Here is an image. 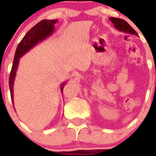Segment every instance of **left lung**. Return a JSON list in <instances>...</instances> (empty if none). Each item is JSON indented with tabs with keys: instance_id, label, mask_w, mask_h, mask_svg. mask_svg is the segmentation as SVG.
I'll return each instance as SVG.
<instances>
[{
	"instance_id": "left-lung-1",
	"label": "left lung",
	"mask_w": 156,
	"mask_h": 156,
	"mask_svg": "<svg viewBox=\"0 0 156 156\" xmlns=\"http://www.w3.org/2000/svg\"><path fill=\"white\" fill-rule=\"evenodd\" d=\"M109 20L113 23L114 27L119 31L122 32V33H126L128 34H133V35L137 36V32L135 31L125 20L118 18L111 17L109 18Z\"/></svg>"
}]
</instances>
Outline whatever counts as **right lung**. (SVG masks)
<instances>
[{"instance_id": "1", "label": "right lung", "mask_w": 156, "mask_h": 156, "mask_svg": "<svg viewBox=\"0 0 156 156\" xmlns=\"http://www.w3.org/2000/svg\"><path fill=\"white\" fill-rule=\"evenodd\" d=\"M58 22V19L56 20H48V19H44L42 21L36 24L30 31L27 33L23 40L20 41V43L18 45L16 48V54H15V58H14L13 65H12V71L10 73V78H9V88H10L11 98H12V104H14L13 101V86L14 80L16 78V71L18 69V66L19 63V58L23 56L25 54L28 52L30 49L34 48V46L41 43V41H44L48 37H50L53 34L55 30V24ZM66 83H62L61 84V91L62 92L64 86L66 85ZM15 109V108H14Z\"/></svg>"}]
</instances>
